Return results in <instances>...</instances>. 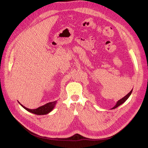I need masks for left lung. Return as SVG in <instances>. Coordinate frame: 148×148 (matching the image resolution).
Listing matches in <instances>:
<instances>
[{"label": "left lung", "mask_w": 148, "mask_h": 148, "mask_svg": "<svg viewBox=\"0 0 148 148\" xmlns=\"http://www.w3.org/2000/svg\"><path fill=\"white\" fill-rule=\"evenodd\" d=\"M132 91H133V89H132L128 94L127 95H125V97H124L123 98H122V99H119L118 101L116 103V105L113 107V108H112L111 109H114V108H117L118 107H119V106H121V104H122L123 103H125V101H126V100L130 97V96L131 95V93H132Z\"/></svg>", "instance_id": "8db88e82"}]
</instances>
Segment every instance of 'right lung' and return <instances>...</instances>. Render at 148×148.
Returning a JSON list of instances; mask_svg holds the SVG:
<instances>
[{
  "label": "right lung",
  "instance_id": "right-lung-1",
  "mask_svg": "<svg viewBox=\"0 0 148 148\" xmlns=\"http://www.w3.org/2000/svg\"><path fill=\"white\" fill-rule=\"evenodd\" d=\"M56 103H57V101H53V102H50V103H47L46 104H45L44 106H42L40 107L36 108V109H29V108H26L25 106H23L20 103H19V104L23 108H24L25 109H26L27 111H28L30 113L37 114V115H43V114H47L49 113L50 112H51L53 110L54 107H55Z\"/></svg>",
  "mask_w": 148,
  "mask_h": 148
}]
</instances>
